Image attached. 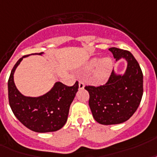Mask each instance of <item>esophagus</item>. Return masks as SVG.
<instances>
[{"label": "esophagus", "instance_id": "obj_1", "mask_svg": "<svg viewBox=\"0 0 157 157\" xmlns=\"http://www.w3.org/2000/svg\"><path fill=\"white\" fill-rule=\"evenodd\" d=\"M85 88V83L83 82L82 81H79V89L80 90H83Z\"/></svg>", "mask_w": 157, "mask_h": 157}]
</instances>
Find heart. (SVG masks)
Wrapping results in <instances>:
<instances>
[{"mask_svg": "<svg viewBox=\"0 0 157 157\" xmlns=\"http://www.w3.org/2000/svg\"><path fill=\"white\" fill-rule=\"evenodd\" d=\"M95 72V79L98 82H104L107 80L112 67H113V61L109 57H105L101 59L100 58H93L91 60L87 63L85 69L91 71L96 68Z\"/></svg>", "mask_w": 157, "mask_h": 157, "instance_id": "1", "label": "heart"}]
</instances>
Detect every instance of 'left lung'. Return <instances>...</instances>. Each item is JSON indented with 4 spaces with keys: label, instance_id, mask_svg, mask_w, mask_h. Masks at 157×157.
I'll use <instances>...</instances> for the list:
<instances>
[{
    "label": "left lung",
    "instance_id": "1",
    "mask_svg": "<svg viewBox=\"0 0 157 157\" xmlns=\"http://www.w3.org/2000/svg\"><path fill=\"white\" fill-rule=\"evenodd\" d=\"M116 61L127 60L124 74L114 70L105 85L85 86L90 94V105L94 119L100 124H119L128 120L136 111L143 96V72L133 55L128 51L111 48Z\"/></svg>",
    "mask_w": 157,
    "mask_h": 157
}]
</instances>
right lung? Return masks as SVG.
Returning a JSON list of instances; mask_svg holds the SVG:
<instances>
[{"instance_id":"add662e5","label":"right lung","mask_w":157,"mask_h":157,"mask_svg":"<svg viewBox=\"0 0 157 157\" xmlns=\"http://www.w3.org/2000/svg\"><path fill=\"white\" fill-rule=\"evenodd\" d=\"M35 53L32 55H43ZM25 56L13 67L8 81L9 102L16 118L28 129L39 133L56 132L67 122L70 105L78 91V81L72 86L55 83L47 94L39 97L24 96L17 89L13 74Z\"/></svg>"}]
</instances>
